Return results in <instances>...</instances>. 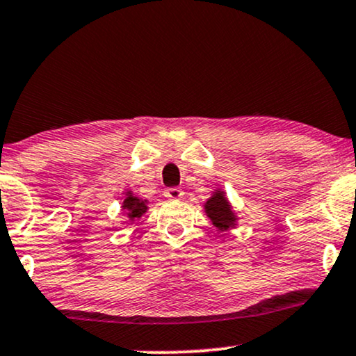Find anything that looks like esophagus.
I'll return each instance as SVG.
<instances>
[{"label":"esophagus","instance_id":"esophagus-1","mask_svg":"<svg viewBox=\"0 0 356 356\" xmlns=\"http://www.w3.org/2000/svg\"><path fill=\"white\" fill-rule=\"evenodd\" d=\"M164 197L168 200H181L184 197V191L179 187H172V188H168V191L164 192Z\"/></svg>","mask_w":356,"mask_h":356}]
</instances>
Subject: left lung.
<instances>
[{"label": "left lung", "mask_w": 356, "mask_h": 356, "mask_svg": "<svg viewBox=\"0 0 356 356\" xmlns=\"http://www.w3.org/2000/svg\"><path fill=\"white\" fill-rule=\"evenodd\" d=\"M205 215L211 220V225L217 227L220 232H228L236 227L238 213L233 210V205L227 199V192L222 187H217L210 199L204 204Z\"/></svg>", "instance_id": "8db88e82"}]
</instances>
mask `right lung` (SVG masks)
<instances>
[{"label":"right lung","mask_w":356,"mask_h":356,"mask_svg":"<svg viewBox=\"0 0 356 356\" xmlns=\"http://www.w3.org/2000/svg\"><path fill=\"white\" fill-rule=\"evenodd\" d=\"M147 204H149V202L146 199H139V197L134 195L133 191H126L124 200L123 204H121V211H123L129 222H134V220H139L146 213L147 209H149Z\"/></svg>","instance_id":"right-lung-1"}]
</instances>
